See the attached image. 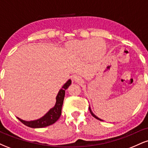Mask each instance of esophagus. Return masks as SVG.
Instances as JSON below:
<instances>
[{
  "label": "esophagus",
  "instance_id": "esophagus-1",
  "mask_svg": "<svg viewBox=\"0 0 148 148\" xmlns=\"http://www.w3.org/2000/svg\"><path fill=\"white\" fill-rule=\"evenodd\" d=\"M73 79H74V80L76 81V82H78V83L82 82V81H83L82 78H81V76L79 75H74V76H73Z\"/></svg>",
  "mask_w": 148,
  "mask_h": 148
}]
</instances>
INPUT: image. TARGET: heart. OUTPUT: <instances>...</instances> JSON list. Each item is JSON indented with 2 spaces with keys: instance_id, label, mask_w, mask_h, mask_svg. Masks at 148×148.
Returning a JSON list of instances; mask_svg holds the SVG:
<instances>
[{
  "instance_id": "obj_1",
  "label": "heart",
  "mask_w": 148,
  "mask_h": 148,
  "mask_svg": "<svg viewBox=\"0 0 148 148\" xmlns=\"http://www.w3.org/2000/svg\"><path fill=\"white\" fill-rule=\"evenodd\" d=\"M97 42H100L99 40H85L82 41L74 42L69 44L68 45V49L72 55L76 57H86L88 56H98L104 51L105 45L102 44L101 48L100 50H96L95 44ZM97 47H99V45H97Z\"/></svg>"
}]
</instances>
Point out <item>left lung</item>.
<instances>
[{
	"mask_svg": "<svg viewBox=\"0 0 148 148\" xmlns=\"http://www.w3.org/2000/svg\"><path fill=\"white\" fill-rule=\"evenodd\" d=\"M89 110H90V113L92 114V116L94 117V118H95L96 119H97V120H101V121H103V120H101V119L99 118L97 116H96V115L92 113V110H91V108H90V106H89Z\"/></svg>",
	"mask_w": 148,
	"mask_h": 148,
	"instance_id": "1",
	"label": "left lung"
}]
</instances>
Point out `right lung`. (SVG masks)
Masks as SVG:
<instances>
[{
	"label": "right lung",
	"instance_id": "add662e5",
	"mask_svg": "<svg viewBox=\"0 0 148 148\" xmlns=\"http://www.w3.org/2000/svg\"><path fill=\"white\" fill-rule=\"evenodd\" d=\"M71 84H72V81H71V79H69L62 86V88L59 90L56 98V102L55 106L51 108L42 118L35 120H31V121H25V120H22L18 117L17 118L22 123L24 124L26 126L31 127V128H42V127L49 126V125H51L53 123H55L60 117L65 90L68 88Z\"/></svg>",
	"mask_w": 148,
	"mask_h": 148
}]
</instances>
